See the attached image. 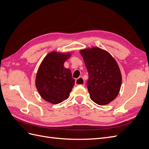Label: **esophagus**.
Here are the masks:
<instances>
[{
  "mask_svg": "<svg viewBox=\"0 0 149 149\" xmlns=\"http://www.w3.org/2000/svg\"><path fill=\"white\" fill-rule=\"evenodd\" d=\"M75 85L76 86H84V79L81 78V77H79V78L76 79L75 81Z\"/></svg>",
  "mask_w": 149,
  "mask_h": 149,
  "instance_id": "34e87169",
  "label": "esophagus"
}]
</instances>
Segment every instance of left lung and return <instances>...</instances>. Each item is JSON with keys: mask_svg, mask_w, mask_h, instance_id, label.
<instances>
[{"mask_svg": "<svg viewBox=\"0 0 149 149\" xmlns=\"http://www.w3.org/2000/svg\"><path fill=\"white\" fill-rule=\"evenodd\" d=\"M88 72L87 87L90 98L106 105L118 95L122 83L119 67L109 53L98 47L80 50Z\"/></svg>", "mask_w": 149, "mask_h": 149, "instance_id": "left-lung-1", "label": "left lung"}]
</instances>
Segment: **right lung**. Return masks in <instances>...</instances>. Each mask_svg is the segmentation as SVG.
<instances>
[{"label":"right lung","mask_w":149,"mask_h":149,"mask_svg":"<svg viewBox=\"0 0 149 149\" xmlns=\"http://www.w3.org/2000/svg\"><path fill=\"white\" fill-rule=\"evenodd\" d=\"M70 53L52 52L44 58L35 79V85L44 100L52 104L61 102L69 97L74 84L71 71L64 67Z\"/></svg>","instance_id":"1"}]
</instances>
